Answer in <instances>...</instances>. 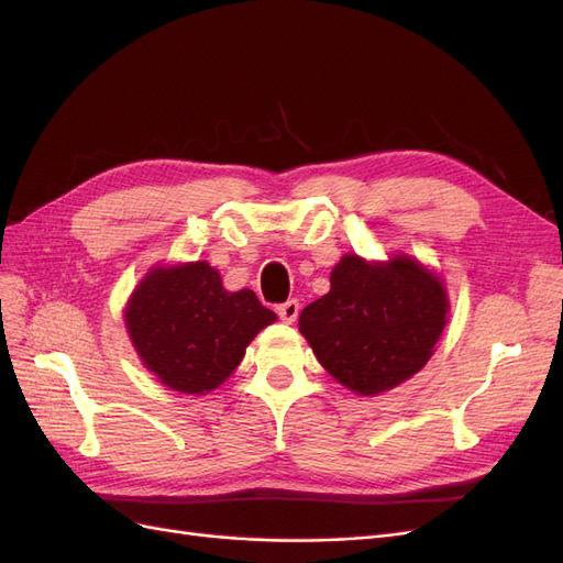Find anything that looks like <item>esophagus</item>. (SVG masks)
Segmentation results:
<instances>
[{
    "label": "esophagus",
    "instance_id": "esophagus-1",
    "mask_svg": "<svg viewBox=\"0 0 563 563\" xmlns=\"http://www.w3.org/2000/svg\"><path fill=\"white\" fill-rule=\"evenodd\" d=\"M298 312H300V302L298 300H286V302H282L279 308H277V314H279V319L282 321H286V323H294L296 319H298Z\"/></svg>",
    "mask_w": 563,
    "mask_h": 563
}]
</instances>
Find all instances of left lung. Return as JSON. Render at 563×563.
Here are the masks:
<instances>
[{"mask_svg":"<svg viewBox=\"0 0 563 563\" xmlns=\"http://www.w3.org/2000/svg\"><path fill=\"white\" fill-rule=\"evenodd\" d=\"M444 284L408 255L366 263L343 255L331 291L300 312L319 364L362 397H376L428 364L446 327Z\"/></svg>","mask_w":563,"mask_h":563,"instance_id":"8db88e82","label":"left lung"}]
</instances>
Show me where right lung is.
Returning a JSON list of instances; mask_svg holds the SVG:
<instances>
[{
    "mask_svg": "<svg viewBox=\"0 0 563 563\" xmlns=\"http://www.w3.org/2000/svg\"><path fill=\"white\" fill-rule=\"evenodd\" d=\"M129 338L162 385L207 395L244 360L246 345L277 314L251 288L225 291L209 263L155 267L126 305Z\"/></svg>",
    "mask_w": 563,
    "mask_h": 563,
    "instance_id": "add662e5",
    "label": "right lung"
}]
</instances>
